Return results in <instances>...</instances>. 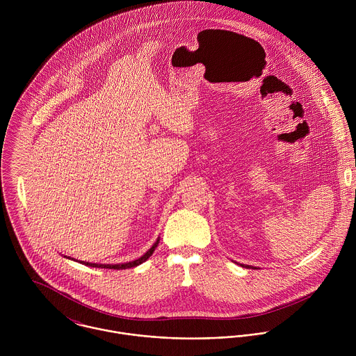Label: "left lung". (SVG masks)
<instances>
[{"mask_svg":"<svg viewBox=\"0 0 356 356\" xmlns=\"http://www.w3.org/2000/svg\"><path fill=\"white\" fill-rule=\"evenodd\" d=\"M243 267H247V268H254V266H244V264H241Z\"/></svg>","mask_w":356,"mask_h":356,"instance_id":"1","label":"left lung"}]
</instances>
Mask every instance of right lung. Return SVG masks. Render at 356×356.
I'll list each match as a JSON object with an SVG mask.
<instances>
[{"instance_id": "1", "label": "right lung", "mask_w": 356, "mask_h": 356, "mask_svg": "<svg viewBox=\"0 0 356 356\" xmlns=\"http://www.w3.org/2000/svg\"><path fill=\"white\" fill-rule=\"evenodd\" d=\"M159 241H160V238H157L156 241H154V244H153L152 247L145 252V254H143L141 257H138V259H136V260H133V261H127V263H118V264H100V263H89V261H82L81 260V263L82 264H85V266H89V267H102V268H113V270H124V268H131V267H136V266H140L141 263H144L145 260H148L151 256H152L153 251L156 250V247H157V244H159ZM64 257H67V259H71L70 256H64ZM74 260V259H72Z\"/></svg>"}]
</instances>
